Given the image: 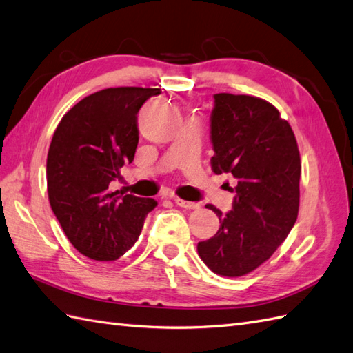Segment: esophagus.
Returning <instances> with one entry per match:
<instances>
[{
  "label": "esophagus",
  "instance_id": "34e87169",
  "mask_svg": "<svg viewBox=\"0 0 353 353\" xmlns=\"http://www.w3.org/2000/svg\"><path fill=\"white\" fill-rule=\"evenodd\" d=\"M174 203L179 205V207H183V209H198L200 207V204L198 203H192V201H186V200H180V198H174Z\"/></svg>",
  "mask_w": 353,
  "mask_h": 353
}]
</instances>
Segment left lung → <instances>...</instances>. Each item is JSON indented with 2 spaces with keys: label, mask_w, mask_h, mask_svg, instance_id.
Masks as SVG:
<instances>
[{
  "label": "left lung",
  "mask_w": 353,
  "mask_h": 353,
  "mask_svg": "<svg viewBox=\"0 0 353 353\" xmlns=\"http://www.w3.org/2000/svg\"><path fill=\"white\" fill-rule=\"evenodd\" d=\"M212 170L237 179L232 210L222 213L214 236L198 243L213 273L240 277L274 254L291 232L300 205L301 161L294 131L277 108L250 95L214 94Z\"/></svg>",
  "instance_id": "1"
}]
</instances>
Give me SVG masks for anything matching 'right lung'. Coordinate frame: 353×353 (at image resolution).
Here are the masks:
<instances>
[{
    "label": "right lung",
    "instance_id": "obj_1",
    "mask_svg": "<svg viewBox=\"0 0 353 353\" xmlns=\"http://www.w3.org/2000/svg\"><path fill=\"white\" fill-rule=\"evenodd\" d=\"M158 88H108L88 95L62 117L48 153L53 213L80 254L114 261L139 240L153 198L108 192L139 144L137 113Z\"/></svg>",
    "mask_w": 353,
    "mask_h": 353
}]
</instances>
